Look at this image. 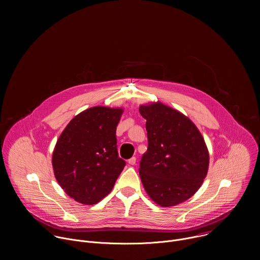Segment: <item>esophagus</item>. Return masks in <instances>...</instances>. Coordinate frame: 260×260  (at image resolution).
I'll return each mask as SVG.
<instances>
[{
	"instance_id": "obj_1",
	"label": "esophagus",
	"mask_w": 260,
	"mask_h": 260,
	"mask_svg": "<svg viewBox=\"0 0 260 260\" xmlns=\"http://www.w3.org/2000/svg\"><path fill=\"white\" fill-rule=\"evenodd\" d=\"M136 161H137V158H136L135 156H133L132 158H129V159H128V164H129L131 166H134V165H136Z\"/></svg>"
}]
</instances>
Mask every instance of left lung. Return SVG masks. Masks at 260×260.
<instances>
[{"mask_svg": "<svg viewBox=\"0 0 260 260\" xmlns=\"http://www.w3.org/2000/svg\"><path fill=\"white\" fill-rule=\"evenodd\" d=\"M146 119L148 149L139 174L150 199L173 207L191 198L209 169V151L196 124L179 111L161 104L140 106Z\"/></svg>", "mask_w": 260, "mask_h": 260, "instance_id": "obj_1", "label": "left lung"}]
</instances>
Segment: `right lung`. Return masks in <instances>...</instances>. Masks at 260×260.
<instances>
[{"label":"right lung","mask_w":260,"mask_h":260,"mask_svg":"<svg viewBox=\"0 0 260 260\" xmlns=\"http://www.w3.org/2000/svg\"><path fill=\"white\" fill-rule=\"evenodd\" d=\"M122 108L96 106L74 117L52 154L55 179L78 203L95 205L112 190L125 161L118 156L116 126Z\"/></svg>","instance_id":"right-lung-1"}]
</instances>
